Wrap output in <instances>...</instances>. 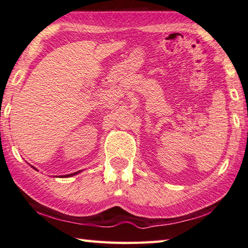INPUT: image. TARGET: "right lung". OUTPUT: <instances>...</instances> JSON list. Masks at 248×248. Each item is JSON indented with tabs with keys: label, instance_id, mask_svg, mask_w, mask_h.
Listing matches in <instances>:
<instances>
[{
	"label": "right lung",
	"instance_id": "obj_1",
	"mask_svg": "<svg viewBox=\"0 0 248 248\" xmlns=\"http://www.w3.org/2000/svg\"><path fill=\"white\" fill-rule=\"evenodd\" d=\"M32 167H33V166H32ZM33 168H34V170H36V168H35V167H33ZM78 172H80V171L73 172V174H70V175H64V176H62V177H71V176H74V175H77V174H78Z\"/></svg>",
	"mask_w": 248,
	"mask_h": 248
}]
</instances>
